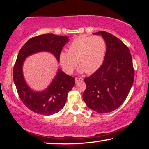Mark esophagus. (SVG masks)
Returning <instances> with one entry per match:
<instances>
[{
	"mask_svg": "<svg viewBox=\"0 0 149 149\" xmlns=\"http://www.w3.org/2000/svg\"><path fill=\"white\" fill-rule=\"evenodd\" d=\"M83 81V79L81 78V77H75V82L76 83H79V82H81V81Z\"/></svg>",
	"mask_w": 149,
	"mask_h": 149,
	"instance_id": "obj_1",
	"label": "esophagus"
}]
</instances>
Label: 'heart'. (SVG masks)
I'll use <instances>...</instances> for the list:
<instances>
[{
    "instance_id": "1",
    "label": "heart",
    "mask_w": 149,
    "mask_h": 149,
    "mask_svg": "<svg viewBox=\"0 0 149 149\" xmlns=\"http://www.w3.org/2000/svg\"><path fill=\"white\" fill-rule=\"evenodd\" d=\"M106 52V43L100 36L82 35L72 40L68 51L59 53V61L63 70L71 74L77 65H80L79 72L92 74L102 66Z\"/></svg>"
}]
</instances>
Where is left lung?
<instances>
[{"label": "left lung", "mask_w": 149, "mask_h": 149, "mask_svg": "<svg viewBox=\"0 0 149 149\" xmlns=\"http://www.w3.org/2000/svg\"><path fill=\"white\" fill-rule=\"evenodd\" d=\"M101 35L106 43V52L100 68L85 78L86 88L83 98L87 106L99 113H107L122 105L130 91L134 78L132 59L128 47L106 31Z\"/></svg>", "instance_id": "obj_1"}]
</instances>
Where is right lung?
Here are the masks:
<instances>
[{
  "mask_svg": "<svg viewBox=\"0 0 149 149\" xmlns=\"http://www.w3.org/2000/svg\"><path fill=\"white\" fill-rule=\"evenodd\" d=\"M68 41V36L42 34L29 39L18 52L13 68V81L22 102L34 113L51 115L61 110L65 105L68 92L75 85V78L58 68L56 76L45 90L34 91L28 86L24 77L25 60L34 54L48 52L59 62V53Z\"/></svg>",
  "mask_w": 149,
  "mask_h": 149,
  "instance_id": "right-lung-1",
  "label": "right lung"
}]
</instances>
